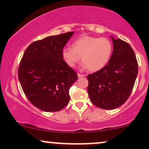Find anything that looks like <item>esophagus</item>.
<instances>
[{
    "label": "esophagus",
    "mask_w": 149,
    "mask_h": 149,
    "mask_svg": "<svg viewBox=\"0 0 149 149\" xmlns=\"http://www.w3.org/2000/svg\"><path fill=\"white\" fill-rule=\"evenodd\" d=\"M77 76H78V77L79 78H82V77H85V75L84 74H79V73H78L77 74Z\"/></svg>",
    "instance_id": "34e87169"
}]
</instances>
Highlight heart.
Wrapping results in <instances>:
<instances>
[{
	"instance_id": "1",
	"label": "heart",
	"mask_w": 149,
	"mask_h": 149,
	"mask_svg": "<svg viewBox=\"0 0 149 149\" xmlns=\"http://www.w3.org/2000/svg\"><path fill=\"white\" fill-rule=\"evenodd\" d=\"M113 49V43L108 38L85 35L73 42L72 47H63L62 56L72 68L79 62L81 57L84 68L97 72L107 65Z\"/></svg>"
}]
</instances>
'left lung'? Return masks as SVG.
Instances as JSON below:
<instances>
[{
	"instance_id": "obj_1",
	"label": "left lung",
	"mask_w": 149,
	"mask_h": 149,
	"mask_svg": "<svg viewBox=\"0 0 149 149\" xmlns=\"http://www.w3.org/2000/svg\"><path fill=\"white\" fill-rule=\"evenodd\" d=\"M113 51L107 65L88 74V93L92 103L102 109L119 107L127 100L138 72L135 52L131 45L111 36Z\"/></svg>"
}]
</instances>
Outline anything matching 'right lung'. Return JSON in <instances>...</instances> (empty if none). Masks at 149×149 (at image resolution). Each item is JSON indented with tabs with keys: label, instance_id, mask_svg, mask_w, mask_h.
<instances>
[{
	"label": "right lung",
	"instance_id": "obj_1",
	"mask_svg": "<svg viewBox=\"0 0 149 149\" xmlns=\"http://www.w3.org/2000/svg\"><path fill=\"white\" fill-rule=\"evenodd\" d=\"M74 34L49 36L31 43L24 52L18 76L29 101L45 112L61 111L70 101L77 74L64 61L62 49Z\"/></svg>",
	"mask_w": 149,
	"mask_h": 149
}]
</instances>
